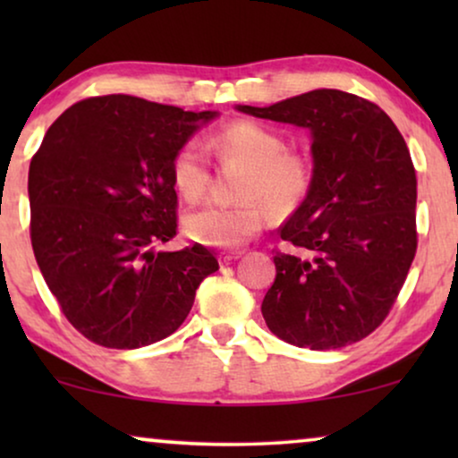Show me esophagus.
Returning a JSON list of instances; mask_svg holds the SVG:
<instances>
[{"label":"esophagus","instance_id":"34e87169","mask_svg":"<svg viewBox=\"0 0 458 458\" xmlns=\"http://www.w3.org/2000/svg\"><path fill=\"white\" fill-rule=\"evenodd\" d=\"M242 254H243V250H231V252H223L221 262H223V265H229V262L242 259Z\"/></svg>","mask_w":458,"mask_h":458}]
</instances>
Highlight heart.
I'll list each match as a JSON object with an SVG mask.
<instances>
[{
    "mask_svg": "<svg viewBox=\"0 0 458 458\" xmlns=\"http://www.w3.org/2000/svg\"><path fill=\"white\" fill-rule=\"evenodd\" d=\"M210 149L223 162L246 171L237 183L235 204H208L190 212L183 229L190 240L215 248H235L262 229L267 210L290 215L309 196L312 165L304 152L290 149L284 135L254 121H237L210 137ZM171 181L187 202H198L210 185V162L196 141H185L171 160Z\"/></svg>",
    "mask_w": 458,
    "mask_h": 458,
    "instance_id": "b5f03b06",
    "label": "heart"
}]
</instances>
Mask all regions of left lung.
Returning <instances> with one entry per match:
<instances>
[{"label": "left lung", "mask_w": 458, "mask_h": 458, "mask_svg": "<svg viewBox=\"0 0 458 458\" xmlns=\"http://www.w3.org/2000/svg\"><path fill=\"white\" fill-rule=\"evenodd\" d=\"M237 110L312 135L310 191L277 231L285 250H273L268 329L310 350L362 340L392 310L417 252V174L404 137L377 104L340 89Z\"/></svg>", "instance_id": "8db88e82"}]
</instances>
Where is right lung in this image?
Segmentation results:
<instances>
[{"label": "right lung", "instance_id": "add662e5", "mask_svg": "<svg viewBox=\"0 0 458 458\" xmlns=\"http://www.w3.org/2000/svg\"><path fill=\"white\" fill-rule=\"evenodd\" d=\"M215 116L133 96L87 98L62 112L30 160L37 265L93 344L133 350L165 340L218 271L202 243L154 250L177 235L173 154Z\"/></svg>", "mask_w": 458, "mask_h": 458}]
</instances>
